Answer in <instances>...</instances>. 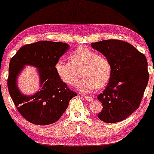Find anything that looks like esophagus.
Listing matches in <instances>:
<instances>
[{
    "mask_svg": "<svg viewBox=\"0 0 154 154\" xmlns=\"http://www.w3.org/2000/svg\"><path fill=\"white\" fill-rule=\"evenodd\" d=\"M85 97V99L87 101H88V102H92V100H93V97H89V96H85L84 97Z\"/></svg>",
    "mask_w": 154,
    "mask_h": 154,
    "instance_id": "34e87169",
    "label": "esophagus"
}]
</instances>
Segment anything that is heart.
I'll return each mask as SVG.
<instances>
[{
	"mask_svg": "<svg viewBox=\"0 0 154 154\" xmlns=\"http://www.w3.org/2000/svg\"><path fill=\"white\" fill-rule=\"evenodd\" d=\"M69 62L59 60L56 62L57 74L63 83L73 86L81 71L82 79L76 88L82 93H90L97 88L104 87L111 79L112 66L109 59L87 46L77 48L69 56Z\"/></svg>",
	"mask_w": 154,
	"mask_h": 154,
	"instance_id": "obj_1",
	"label": "heart"
}]
</instances>
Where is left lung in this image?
<instances>
[{
  "label": "left lung",
  "instance_id": "1",
  "mask_svg": "<svg viewBox=\"0 0 154 154\" xmlns=\"http://www.w3.org/2000/svg\"><path fill=\"white\" fill-rule=\"evenodd\" d=\"M91 46L106 55L112 66L108 85L97 96L103 106L97 117L108 123L123 121L140 106L148 84L146 57L120 40H104L92 43Z\"/></svg>",
  "mask_w": 154,
  "mask_h": 154
}]
</instances>
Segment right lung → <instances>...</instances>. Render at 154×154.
<instances>
[{
    "label": "right lung",
    "mask_w": 154,
    "mask_h": 154,
    "mask_svg": "<svg viewBox=\"0 0 154 154\" xmlns=\"http://www.w3.org/2000/svg\"><path fill=\"white\" fill-rule=\"evenodd\" d=\"M69 48L62 42L38 41L18 50L9 65L8 88L10 95L21 115L30 123L48 125L57 121L66 110L69 101L77 94L67 87L57 74L54 66ZM25 65L39 69L40 91L31 96L23 95L16 79Z\"/></svg>",
    "instance_id": "add662e5"
}]
</instances>
